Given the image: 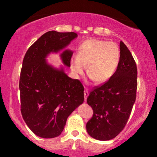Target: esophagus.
I'll list each match as a JSON object with an SVG mask.
<instances>
[{
	"label": "esophagus",
	"instance_id": "34e87169",
	"mask_svg": "<svg viewBox=\"0 0 157 157\" xmlns=\"http://www.w3.org/2000/svg\"><path fill=\"white\" fill-rule=\"evenodd\" d=\"M88 96H89V91H88L87 90H84V100H85V101H86Z\"/></svg>",
	"mask_w": 157,
	"mask_h": 157
}]
</instances>
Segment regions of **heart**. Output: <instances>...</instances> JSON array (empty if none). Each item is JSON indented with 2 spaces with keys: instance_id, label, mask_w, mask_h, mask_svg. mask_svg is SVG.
<instances>
[{
  "instance_id": "1",
  "label": "heart",
  "mask_w": 157,
  "mask_h": 157,
  "mask_svg": "<svg viewBox=\"0 0 157 157\" xmlns=\"http://www.w3.org/2000/svg\"><path fill=\"white\" fill-rule=\"evenodd\" d=\"M120 61V51L113 42L90 39L79 47L78 55L71 60V70L76 78L86 73L96 83H104L115 74Z\"/></svg>"
}]
</instances>
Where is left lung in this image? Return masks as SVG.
<instances>
[{"instance_id":"1","label":"left lung","mask_w":157,"mask_h":157,"mask_svg":"<svg viewBox=\"0 0 157 157\" xmlns=\"http://www.w3.org/2000/svg\"><path fill=\"white\" fill-rule=\"evenodd\" d=\"M136 64L130 51L120 42V61L113 76L90 92L87 103L93 117L86 130L94 139L107 141L115 138L125 127L136 101Z\"/></svg>"}]
</instances>
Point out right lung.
<instances>
[{
  "label": "right lung",
  "instance_id": "right-lung-1",
  "mask_svg": "<svg viewBox=\"0 0 157 157\" xmlns=\"http://www.w3.org/2000/svg\"><path fill=\"white\" fill-rule=\"evenodd\" d=\"M77 36L74 32H47L28 49L23 59L19 81L21 113L30 129L41 138L59 136L67 118L84 100V89L79 80L68 77L63 67L54 68L46 61L51 53L61 51ZM72 55L70 50L61 54L68 67Z\"/></svg>",
  "mask_w": 157,
  "mask_h": 157
}]
</instances>
